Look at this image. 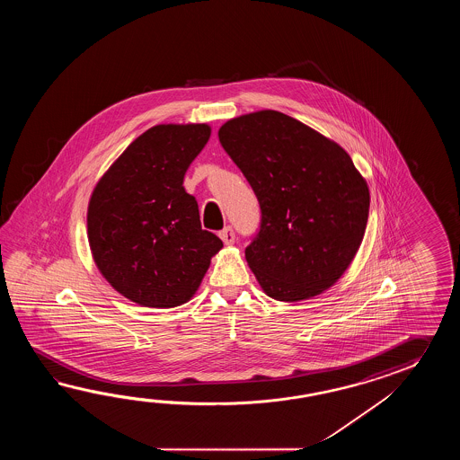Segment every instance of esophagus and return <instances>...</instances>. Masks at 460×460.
I'll return each mask as SVG.
<instances>
[{"label": "esophagus", "instance_id": "34e87169", "mask_svg": "<svg viewBox=\"0 0 460 460\" xmlns=\"http://www.w3.org/2000/svg\"><path fill=\"white\" fill-rule=\"evenodd\" d=\"M218 236L222 238V242L226 244H234V228L232 226H226L220 234H218Z\"/></svg>", "mask_w": 460, "mask_h": 460}]
</instances>
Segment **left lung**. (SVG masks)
Masks as SVG:
<instances>
[{
    "mask_svg": "<svg viewBox=\"0 0 460 460\" xmlns=\"http://www.w3.org/2000/svg\"><path fill=\"white\" fill-rule=\"evenodd\" d=\"M218 139L261 207L244 258L264 294L297 303L332 288L362 244L370 208L368 184L352 157L274 110L228 119Z\"/></svg>",
    "mask_w": 460,
    "mask_h": 460,
    "instance_id": "obj_1",
    "label": "left lung"
}]
</instances>
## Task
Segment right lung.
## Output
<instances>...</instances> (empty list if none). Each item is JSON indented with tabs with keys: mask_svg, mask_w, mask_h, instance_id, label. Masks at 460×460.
I'll list each match as a JSON object with an SVG mask.
<instances>
[{
	"mask_svg": "<svg viewBox=\"0 0 460 460\" xmlns=\"http://www.w3.org/2000/svg\"><path fill=\"white\" fill-rule=\"evenodd\" d=\"M210 133L207 123L149 128L108 167L90 196L93 261L133 303L169 309L190 301L224 246L202 230L197 200L182 186Z\"/></svg>",
	"mask_w": 460,
	"mask_h": 460,
	"instance_id": "right-lung-1",
	"label": "right lung"
}]
</instances>
